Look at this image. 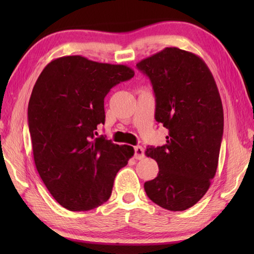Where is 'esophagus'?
Returning a JSON list of instances; mask_svg holds the SVG:
<instances>
[{"instance_id":"esophagus-1","label":"esophagus","mask_w":254,"mask_h":254,"mask_svg":"<svg viewBox=\"0 0 254 254\" xmlns=\"http://www.w3.org/2000/svg\"><path fill=\"white\" fill-rule=\"evenodd\" d=\"M145 157L144 148L142 146L134 147V158L135 159H143Z\"/></svg>"}]
</instances>
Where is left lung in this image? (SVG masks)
I'll use <instances>...</instances> for the list:
<instances>
[{"label":"left lung","instance_id":"8db88e82","mask_svg":"<svg viewBox=\"0 0 254 254\" xmlns=\"http://www.w3.org/2000/svg\"><path fill=\"white\" fill-rule=\"evenodd\" d=\"M136 66L152 83L156 121L168 130L165 145L145 152L159 167L145 192L160 207L185 210L205 195L217 170L224 131L217 85L201 58L178 48H165Z\"/></svg>","mask_w":254,"mask_h":254}]
</instances>
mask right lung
Wrapping results in <instances>:
<instances>
[{"label":"right lung","mask_w":254,"mask_h":254,"mask_svg":"<svg viewBox=\"0 0 254 254\" xmlns=\"http://www.w3.org/2000/svg\"><path fill=\"white\" fill-rule=\"evenodd\" d=\"M134 71L80 56L58 58L44 68L28 104L36 168L56 201L69 210H89L109 199L118 171L134 155L95 137L105 123V97Z\"/></svg>","instance_id":"1"}]
</instances>
